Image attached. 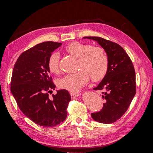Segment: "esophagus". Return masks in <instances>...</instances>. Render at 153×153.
<instances>
[{
  "mask_svg": "<svg viewBox=\"0 0 153 153\" xmlns=\"http://www.w3.org/2000/svg\"><path fill=\"white\" fill-rule=\"evenodd\" d=\"M70 95L72 98H76V97L78 96L79 95V94L77 92V91H71V92H70Z\"/></svg>",
  "mask_w": 153,
  "mask_h": 153,
  "instance_id": "obj_1",
  "label": "esophagus"
}]
</instances>
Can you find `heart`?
Returning <instances> with one entry per match:
<instances>
[{
  "label": "heart",
  "instance_id": "1",
  "mask_svg": "<svg viewBox=\"0 0 153 153\" xmlns=\"http://www.w3.org/2000/svg\"><path fill=\"white\" fill-rule=\"evenodd\" d=\"M66 51L79 58V69L81 70L74 74L65 75L57 80L59 88L71 91H78L87 84L90 76L94 81L104 78L109 67V59L104 48L99 46L91 47L89 44L72 42L66 46ZM60 55L57 52L50 55L48 59V69L53 74L59 71Z\"/></svg>",
  "mask_w": 153,
  "mask_h": 153
}]
</instances>
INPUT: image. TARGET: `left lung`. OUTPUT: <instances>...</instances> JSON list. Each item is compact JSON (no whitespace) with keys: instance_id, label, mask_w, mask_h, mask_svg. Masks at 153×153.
Masks as SVG:
<instances>
[{"instance_id":"8db88e82","label":"left lung","mask_w":153,"mask_h":153,"mask_svg":"<svg viewBox=\"0 0 153 153\" xmlns=\"http://www.w3.org/2000/svg\"><path fill=\"white\" fill-rule=\"evenodd\" d=\"M84 38L98 41L109 59L106 75L94 88L102 91L104 103L100 111L91 114V118L103 124L115 123L128 109L137 91L134 65L127 53L118 43L100 37Z\"/></svg>"}]
</instances>
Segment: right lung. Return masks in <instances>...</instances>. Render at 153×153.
Masks as SVG:
<instances>
[{"label": "right lung", "mask_w": 153, "mask_h": 153, "mask_svg": "<svg viewBox=\"0 0 153 153\" xmlns=\"http://www.w3.org/2000/svg\"><path fill=\"white\" fill-rule=\"evenodd\" d=\"M62 43L46 41L39 43L19 55L15 64L10 91L19 109L38 125L51 127L64 121L71 96L62 90L49 98L55 85L49 76L48 59Z\"/></svg>", "instance_id": "right-lung-1"}]
</instances>
